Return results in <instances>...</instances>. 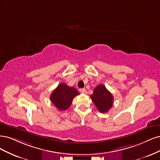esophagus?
<instances>
[{
    "mask_svg": "<svg viewBox=\"0 0 160 160\" xmlns=\"http://www.w3.org/2000/svg\"><path fill=\"white\" fill-rule=\"evenodd\" d=\"M79 91L81 92V93H85L86 92V89L85 88H80Z\"/></svg>",
    "mask_w": 160,
    "mask_h": 160,
    "instance_id": "1",
    "label": "esophagus"
}]
</instances>
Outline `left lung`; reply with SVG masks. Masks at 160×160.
<instances>
[{
    "label": "left lung",
    "instance_id": "obj_1",
    "mask_svg": "<svg viewBox=\"0 0 160 160\" xmlns=\"http://www.w3.org/2000/svg\"><path fill=\"white\" fill-rule=\"evenodd\" d=\"M90 98L97 109L101 113L108 112L113 106L114 97L104 85L100 84L96 86Z\"/></svg>",
    "mask_w": 160,
    "mask_h": 160
}]
</instances>
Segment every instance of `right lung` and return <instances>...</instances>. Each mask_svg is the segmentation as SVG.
Wrapping results in <instances>:
<instances>
[{
  "label": "right lung",
  "instance_id": "right-lung-1",
  "mask_svg": "<svg viewBox=\"0 0 160 160\" xmlns=\"http://www.w3.org/2000/svg\"><path fill=\"white\" fill-rule=\"evenodd\" d=\"M79 92L74 87H70L64 83L58 84L50 95V101L59 110L64 111L70 106L74 97Z\"/></svg>",
  "mask_w": 160,
  "mask_h": 160
}]
</instances>
